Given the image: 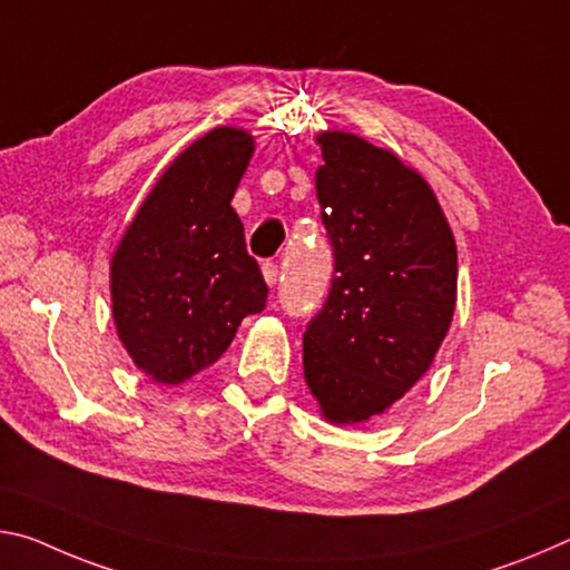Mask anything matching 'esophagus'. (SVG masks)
<instances>
[{
    "label": "esophagus",
    "instance_id": "esophagus-1",
    "mask_svg": "<svg viewBox=\"0 0 570 570\" xmlns=\"http://www.w3.org/2000/svg\"><path fill=\"white\" fill-rule=\"evenodd\" d=\"M263 275H265V283L273 287V285H277V275H279V269H277V265L275 263H265L263 265Z\"/></svg>",
    "mask_w": 570,
    "mask_h": 570
}]
</instances>
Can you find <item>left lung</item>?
<instances>
[{"mask_svg": "<svg viewBox=\"0 0 570 570\" xmlns=\"http://www.w3.org/2000/svg\"><path fill=\"white\" fill-rule=\"evenodd\" d=\"M315 171L335 275L303 335L305 384L333 424L384 414L432 366L456 303V245L422 174L325 130Z\"/></svg>", "mask_w": 570, "mask_h": 570, "instance_id": "left-lung-1", "label": "left lung"}]
</instances>
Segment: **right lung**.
Instances as JSON below:
<instances>
[{"label": "right lung", "instance_id": "1", "mask_svg": "<svg viewBox=\"0 0 570 570\" xmlns=\"http://www.w3.org/2000/svg\"><path fill=\"white\" fill-rule=\"evenodd\" d=\"M255 138L219 126L174 158L110 259L118 338L156 384L212 366L259 313L267 285L232 209Z\"/></svg>", "mask_w": 570, "mask_h": 570}]
</instances>
